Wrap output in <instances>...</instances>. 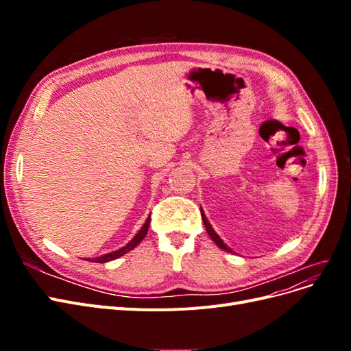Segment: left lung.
Returning a JSON list of instances; mask_svg holds the SVG:
<instances>
[{"instance_id": "left-lung-1", "label": "left lung", "mask_w": 351, "mask_h": 351, "mask_svg": "<svg viewBox=\"0 0 351 351\" xmlns=\"http://www.w3.org/2000/svg\"><path fill=\"white\" fill-rule=\"evenodd\" d=\"M200 212H202V221H204V224H205V228H206V232L209 234V237L212 239V241H214L217 246L219 247V249H222V250H226V252H228V253H236L234 250H232L231 247H228L227 244L224 243V240H222L218 234H217V231L214 230V227L210 226V222L208 221V218H206V215H205V212H204V209H202V206H200Z\"/></svg>"}]
</instances>
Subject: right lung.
Returning a JSON list of instances; mask_svg holds the SVG:
<instances>
[{
    "label": "right lung",
    "instance_id": "1",
    "mask_svg": "<svg viewBox=\"0 0 351 351\" xmlns=\"http://www.w3.org/2000/svg\"><path fill=\"white\" fill-rule=\"evenodd\" d=\"M149 222H151V215L146 218V221H145V224L142 226V228L136 232V236L125 244V246H123L121 249H119V250H114V252H110V253H105V254H102V256H98V258H93V259H89V258H84L86 261H89V262H98V263H105V262H110V261H114V259H119V258H121L123 254H125L127 252H130V250H133L137 244H139L145 237H146V234H147V228H149Z\"/></svg>",
    "mask_w": 351,
    "mask_h": 351
}]
</instances>
